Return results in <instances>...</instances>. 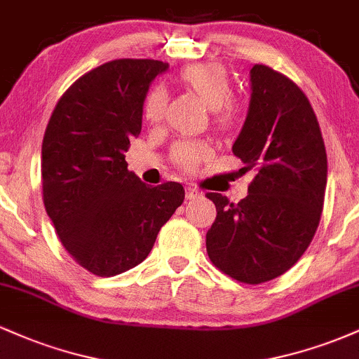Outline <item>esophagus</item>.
Segmentation results:
<instances>
[{"label":"esophagus","instance_id":"1","mask_svg":"<svg viewBox=\"0 0 359 359\" xmlns=\"http://www.w3.org/2000/svg\"><path fill=\"white\" fill-rule=\"evenodd\" d=\"M201 196V192L197 191L196 187H187L185 189V199H189V201H192V199H197V197Z\"/></svg>","mask_w":359,"mask_h":359}]
</instances>
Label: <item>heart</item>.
<instances>
[{"label":"heart","mask_w":359,"mask_h":359,"mask_svg":"<svg viewBox=\"0 0 359 359\" xmlns=\"http://www.w3.org/2000/svg\"><path fill=\"white\" fill-rule=\"evenodd\" d=\"M179 82L187 89L194 90L209 109L216 113L219 123H226L231 118V104L228 100L231 96V82L228 72L217 62H201L185 67L179 74ZM165 90L162 88H154L147 94L143 102V116L148 121L156 123L163 116L165 111ZM205 147L201 143L182 142L177 143L172 150V156L180 167L192 168L199 160L204 158Z\"/></svg>","instance_id":"obj_1"}]
</instances>
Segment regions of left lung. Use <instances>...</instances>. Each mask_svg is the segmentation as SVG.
I'll list each match as a JSON object with an SVG mask.
<instances>
[{
	"label": "left lung",
	"mask_w": 359,
	"mask_h": 359,
	"mask_svg": "<svg viewBox=\"0 0 359 359\" xmlns=\"http://www.w3.org/2000/svg\"><path fill=\"white\" fill-rule=\"evenodd\" d=\"M250 82L248 114L233 154L255 179L238 204L205 194L217 211L205 248L222 273L257 285L285 273L311 245L327 156L314 109L295 82L262 64L251 67Z\"/></svg>",
	"instance_id": "8db88e82"
}]
</instances>
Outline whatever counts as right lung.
I'll return each mask as SVG.
<instances>
[{"instance_id":"1","label":"right lung","mask_w":359,"mask_h":359,"mask_svg":"<svg viewBox=\"0 0 359 359\" xmlns=\"http://www.w3.org/2000/svg\"><path fill=\"white\" fill-rule=\"evenodd\" d=\"M167 69L151 59L106 62L65 90L45 130V211L69 255L97 277L142 263L184 203L179 182L151 187L125 160L142 131L148 88Z\"/></svg>"}]
</instances>
